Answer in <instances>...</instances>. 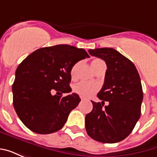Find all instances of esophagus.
<instances>
[{"label": "esophagus", "instance_id": "obj_1", "mask_svg": "<svg viewBox=\"0 0 157 157\" xmlns=\"http://www.w3.org/2000/svg\"><path fill=\"white\" fill-rule=\"evenodd\" d=\"M84 98H82V97H81V100H82V101H83V100H84Z\"/></svg>", "mask_w": 157, "mask_h": 157}]
</instances>
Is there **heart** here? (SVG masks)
<instances>
[{
  "label": "heart",
  "instance_id": "1",
  "mask_svg": "<svg viewBox=\"0 0 157 157\" xmlns=\"http://www.w3.org/2000/svg\"><path fill=\"white\" fill-rule=\"evenodd\" d=\"M102 64H104V62L99 59H93L92 61V67L93 71H95L98 68L99 66ZM79 63H76L72 66L71 70V76L72 79H75L76 77V73H77V69H78ZM99 86L98 84L96 83H88V82H80L76 83L73 86V92L75 93H77L78 95L82 96L83 98H89L92 96L94 93L98 91Z\"/></svg>",
  "mask_w": 157,
  "mask_h": 157
}]
</instances>
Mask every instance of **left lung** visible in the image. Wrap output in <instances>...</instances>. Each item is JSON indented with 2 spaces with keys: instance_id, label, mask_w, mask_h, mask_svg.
I'll use <instances>...</instances> for the list:
<instances>
[{
  "instance_id": "8db88e82",
  "label": "left lung",
  "mask_w": 157,
  "mask_h": 157,
  "mask_svg": "<svg viewBox=\"0 0 157 157\" xmlns=\"http://www.w3.org/2000/svg\"><path fill=\"white\" fill-rule=\"evenodd\" d=\"M88 52L103 59L108 69L104 84L98 93L102 102L92 101V112L86 115V130L97 141L117 143L131 133L140 117V78L133 62L115 49L101 48Z\"/></svg>"
}]
</instances>
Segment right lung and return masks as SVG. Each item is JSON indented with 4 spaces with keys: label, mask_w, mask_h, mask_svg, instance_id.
<instances>
[{
    "label": "right lung",
    "mask_w": 157,
    "mask_h": 157,
    "mask_svg": "<svg viewBox=\"0 0 157 157\" xmlns=\"http://www.w3.org/2000/svg\"><path fill=\"white\" fill-rule=\"evenodd\" d=\"M86 57L83 48L59 44L39 48L22 60L16 71L12 93L16 113L27 128L44 135L65 125L81 98L76 93H62L71 92V70Z\"/></svg>",
    "instance_id": "add662e5"
}]
</instances>
